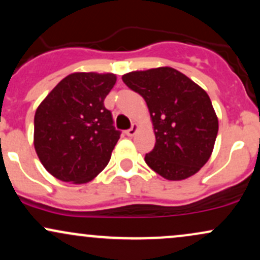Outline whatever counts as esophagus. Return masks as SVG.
<instances>
[{"instance_id":"esophagus-1","label":"esophagus","mask_w":260,"mask_h":260,"mask_svg":"<svg viewBox=\"0 0 260 260\" xmlns=\"http://www.w3.org/2000/svg\"><path fill=\"white\" fill-rule=\"evenodd\" d=\"M136 132H137V124L133 123L132 127H131L129 129L126 131V134H127L128 137H133L134 134H136Z\"/></svg>"}]
</instances>
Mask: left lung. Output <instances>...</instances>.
<instances>
[{
    "instance_id": "8db88e82",
    "label": "left lung",
    "mask_w": 260,
    "mask_h": 260,
    "mask_svg": "<svg viewBox=\"0 0 260 260\" xmlns=\"http://www.w3.org/2000/svg\"><path fill=\"white\" fill-rule=\"evenodd\" d=\"M128 88L147 103L155 147L145 162L170 181L190 177L213 153L219 121L209 95L171 67L136 71L122 76Z\"/></svg>"
}]
</instances>
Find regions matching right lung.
Instances as JSON below:
<instances>
[{
    "label": "right lung",
    "instance_id": "add662e5",
    "mask_svg": "<svg viewBox=\"0 0 260 260\" xmlns=\"http://www.w3.org/2000/svg\"><path fill=\"white\" fill-rule=\"evenodd\" d=\"M116 83L112 73H72L39 105L34 147L53 177L86 183L109 164L120 131L104 100Z\"/></svg>",
    "mask_w": 260,
    "mask_h": 260
}]
</instances>
